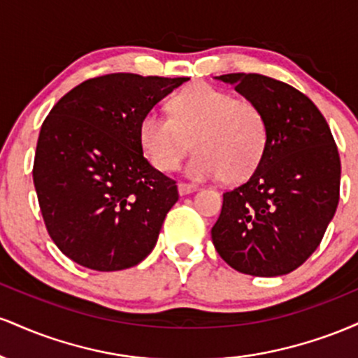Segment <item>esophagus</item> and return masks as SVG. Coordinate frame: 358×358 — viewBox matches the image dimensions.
<instances>
[{
    "mask_svg": "<svg viewBox=\"0 0 358 358\" xmlns=\"http://www.w3.org/2000/svg\"><path fill=\"white\" fill-rule=\"evenodd\" d=\"M199 190V185H193V183H178V192L180 195L185 196V195H190V193Z\"/></svg>",
    "mask_w": 358,
    "mask_h": 358,
    "instance_id": "esophagus-1",
    "label": "esophagus"
}]
</instances>
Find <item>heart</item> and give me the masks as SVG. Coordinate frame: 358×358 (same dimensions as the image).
I'll list each match as a JSON object with an SVG mask.
<instances>
[{
    "mask_svg": "<svg viewBox=\"0 0 358 358\" xmlns=\"http://www.w3.org/2000/svg\"><path fill=\"white\" fill-rule=\"evenodd\" d=\"M170 116L148 113L139 122V145L158 170H176L195 146L199 151L187 165L190 178L241 182L264 156L268 122L254 102L193 84L171 97Z\"/></svg>",
    "mask_w": 358,
    "mask_h": 358,
    "instance_id": "heart-1",
    "label": "heart"
}]
</instances>
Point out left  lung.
<instances>
[{"instance_id": "obj_1", "label": "left lung", "mask_w": 358, "mask_h": 358, "mask_svg": "<svg viewBox=\"0 0 358 358\" xmlns=\"http://www.w3.org/2000/svg\"><path fill=\"white\" fill-rule=\"evenodd\" d=\"M215 79L262 110L268 146L248 182L224 193L213 245L239 273L282 276L315 252L334 219L338 150L318 108L291 85L259 73Z\"/></svg>"}]
</instances>
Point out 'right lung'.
<instances>
[{"label":"right lung","instance_id":"right-lung-1","mask_svg":"<svg viewBox=\"0 0 358 358\" xmlns=\"http://www.w3.org/2000/svg\"><path fill=\"white\" fill-rule=\"evenodd\" d=\"M188 77L109 73L53 106L36 143L34 183L57 248L94 271H121L153 250L176 182L151 166L139 122Z\"/></svg>","mask_w":358,"mask_h":358}]
</instances>
